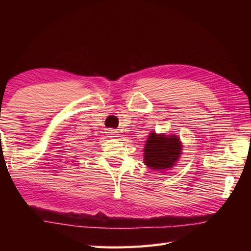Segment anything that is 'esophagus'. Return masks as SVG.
Segmentation results:
<instances>
[{
    "instance_id": "esophagus-1",
    "label": "esophagus",
    "mask_w": 251,
    "mask_h": 251,
    "mask_svg": "<svg viewBox=\"0 0 251 251\" xmlns=\"http://www.w3.org/2000/svg\"><path fill=\"white\" fill-rule=\"evenodd\" d=\"M108 137L109 138H117V137H119V134H117V130H115V129H109L108 130Z\"/></svg>"
}]
</instances>
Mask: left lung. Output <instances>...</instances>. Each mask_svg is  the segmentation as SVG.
<instances>
[{
	"instance_id": "1",
	"label": "left lung",
	"mask_w": 251,
	"mask_h": 251,
	"mask_svg": "<svg viewBox=\"0 0 251 251\" xmlns=\"http://www.w3.org/2000/svg\"><path fill=\"white\" fill-rule=\"evenodd\" d=\"M182 145L176 135H157L151 132L143 149V163L157 172L168 170L178 161L182 153Z\"/></svg>"
}]
</instances>
